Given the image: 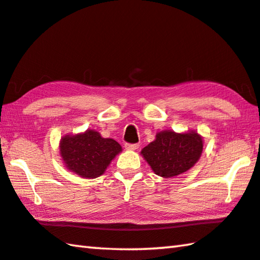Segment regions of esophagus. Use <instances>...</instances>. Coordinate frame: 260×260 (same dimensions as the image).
<instances>
[{
  "mask_svg": "<svg viewBox=\"0 0 260 260\" xmlns=\"http://www.w3.org/2000/svg\"><path fill=\"white\" fill-rule=\"evenodd\" d=\"M125 148L127 150H136L139 148V144L136 143H125Z\"/></svg>",
  "mask_w": 260,
  "mask_h": 260,
  "instance_id": "obj_1",
  "label": "esophagus"
}]
</instances>
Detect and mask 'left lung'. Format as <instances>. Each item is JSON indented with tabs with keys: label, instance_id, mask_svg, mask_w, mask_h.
Returning <instances> with one entry per match:
<instances>
[{
	"label": "left lung",
	"instance_id": "8db88e82",
	"mask_svg": "<svg viewBox=\"0 0 260 260\" xmlns=\"http://www.w3.org/2000/svg\"><path fill=\"white\" fill-rule=\"evenodd\" d=\"M203 151V139L195 131L175 133L161 131L156 140L144 147L141 155L155 174L173 178L190 170L199 161Z\"/></svg>",
	"mask_w": 260,
	"mask_h": 260
}]
</instances>
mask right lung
Here are the masks:
<instances>
[{"label": "right lung", "mask_w": 260, "mask_h": 260, "mask_svg": "<svg viewBox=\"0 0 260 260\" xmlns=\"http://www.w3.org/2000/svg\"><path fill=\"white\" fill-rule=\"evenodd\" d=\"M121 150L117 141L104 139L94 129L76 135H65L59 143L60 156L67 169L86 179L102 175Z\"/></svg>", "instance_id": "add662e5"}]
</instances>
